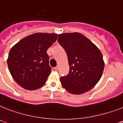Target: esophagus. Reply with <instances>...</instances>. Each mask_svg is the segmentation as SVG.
<instances>
[{
	"mask_svg": "<svg viewBox=\"0 0 123 123\" xmlns=\"http://www.w3.org/2000/svg\"><path fill=\"white\" fill-rule=\"evenodd\" d=\"M54 70H55V71H57V70L59 69V66H57L55 67V68H54Z\"/></svg>",
	"mask_w": 123,
	"mask_h": 123,
	"instance_id": "obj_1",
	"label": "esophagus"
}]
</instances>
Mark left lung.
<instances>
[{
	"instance_id": "obj_1",
	"label": "left lung",
	"mask_w": 123,
	"mask_h": 123,
	"mask_svg": "<svg viewBox=\"0 0 123 123\" xmlns=\"http://www.w3.org/2000/svg\"><path fill=\"white\" fill-rule=\"evenodd\" d=\"M58 42L66 52L69 66V74L61 78L62 87L73 94L91 90L99 82L104 71L101 52L79 32L60 34Z\"/></svg>"
}]
</instances>
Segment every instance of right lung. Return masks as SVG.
<instances>
[{
	"mask_svg": "<svg viewBox=\"0 0 123 123\" xmlns=\"http://www.w3.org/2000/svg\"><path fill=\"white\" fill-rule=\"evenodd\" d=\"M57 34L34 33L23 38L9 51L7 65L13 79L25 89L42 87L51 73L47 50Z\"/></svg>",
	"mask_w": 123,
	"mask_h": 123,
	"instance_id": "obj_1",
	"label": "right lung"
}]
</instances>
